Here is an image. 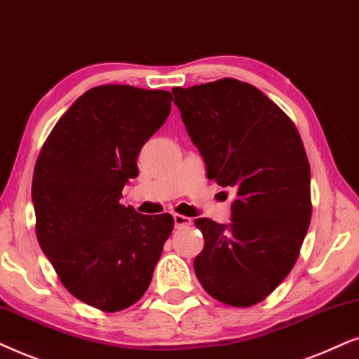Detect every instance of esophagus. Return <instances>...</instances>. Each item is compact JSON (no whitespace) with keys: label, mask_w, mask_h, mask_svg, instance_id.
Wrapping results in <instances>:
<instances>
[{"label":"esophagus","mask_w":359,"mask_h":359,"mask_svg":"<svg viewBox=\"0 0 359 359\" xmlns=\"http://www.w3.org/2000/svg\"><path fill=\"white\" fill-rule=\"evenodd\" d=\"M190 223H192V218L185 217V215H179V213L174 215V224H175V228L189 226Z\"/></svg>","instance_id":"34e87169"}]
</instances>
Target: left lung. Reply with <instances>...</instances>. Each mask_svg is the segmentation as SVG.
<instances>
[{"instance_id": "left-lung-1", "label": "left lung", "mask_w": 359, "mask_h": 359, "mask_svg": "<svg viewBox=\"0 0 359 359\" xmlns=\"http://www.w3.org/2000/svg\"><path fill=\"white\" fill-rule=\"evenodd\" d=\"M174 103L208 179L231 187V223L195 219L205 246L200 284L233 307L264 300L297 261L312 215L310 165L287 114L261 90L235 79L174 87Z\"/></svg>"}]
</instances>
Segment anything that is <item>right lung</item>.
Here are the masks:
<instances>
[{
  "mask_svg": "<svg viewBox=\"0 0 359 359\" xmlns=\"http://www.w3.org/2000/svg\"><path fill=\"white\" fill-rule=\"evenodd\" d=\"M170 102L165 90L90 88L62 114L37 157V241L64 287L103 312L128 309L144 295L174 229L169 213L149 217L119 203Z\"/></svg>",
  "mask_w": 359,
  "mask_h": 359,
  "instance_id": "add662e5",
  "label": "right lung"
}]
</instances>
